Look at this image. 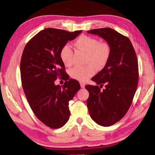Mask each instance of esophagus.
<instances>
[{
    "instance_id": "1",
    "label": "esophagus",
    "mask_w": 155,
    "mask_h": 155,
    "mask_svg": "<svg viewBox=\"0 0 155 155\" xmlns=\"http://www.w3.org/2000/svg\"><path fill=\"white\" fill-rule=\"evenodd\" d=\"M80 85H81V88H85V83H83V82H80Z\"/></svg>"
}]
</instances>
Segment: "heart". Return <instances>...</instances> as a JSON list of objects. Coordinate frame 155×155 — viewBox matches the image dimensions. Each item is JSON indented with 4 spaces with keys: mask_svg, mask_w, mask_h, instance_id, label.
Here are the masks:
<instances>
[{
    "mask_svg": "<svg viewBox=\"0 0 155 155\" xmlns=\"http://www.w3.org/2000/svg\"><path fill=\"white\" fill-rule=\"evenodd\" d=\"M77 49L86 53L85 66H76L70 70L73 79L79 81H86L96 72V67L101 69L108 63L110 56V47L106 42H99L97 39L89 35L79 37L74 43ZM60 58L64 66L73 64V51L68 45H64L60 51Z\"/></svg>",
    "mask_w": 155,
    "mask_h": 155,
    "instance_id": "heart-1",
    "label": "heart"
}]
</instances>
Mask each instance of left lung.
<instances>
[{
	"label": "left lung",
	"instance_id": "obj_1",
	"mask_svg": "<svg viewBox=\"0 0 155 155\" xmlns=\"http://www.w3.org/2000/svg\"><path fill=\"white\" fill-rule=\"evenodd\" d=\"M110 47V56L105 67L92 80L99 86H85L89 92L87 104L92 119L109 127L126 114L133 100L139 78L137 54L130 39L110 28L94 29ZM104 84L105 88L101 90Z\"/></svg>",
	"mask_w": 155,
	"mask_h": 155
}]
</instances>
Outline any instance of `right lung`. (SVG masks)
<instances>
[{
    "mask_svg": "<svg viewBox=\"0 0 155 155\" xmlns=\"http://www.w3.org/2000/svg\"><path fill=\"white\" fill-rule=\"evenodd\" d=\"M81 32L48 28L33 37L23 50L20 64L23 90L34 114L50 128H60L67 122L69 101L81 87L65 72L60 51ZM58 77L65 81L62 87L54 84Z\"/></svg>",
    "mask_w": 155,
    "mask_h": 155,
    "instance_id": "add662e5",
    "label": "right lung"
}]
</instances>
